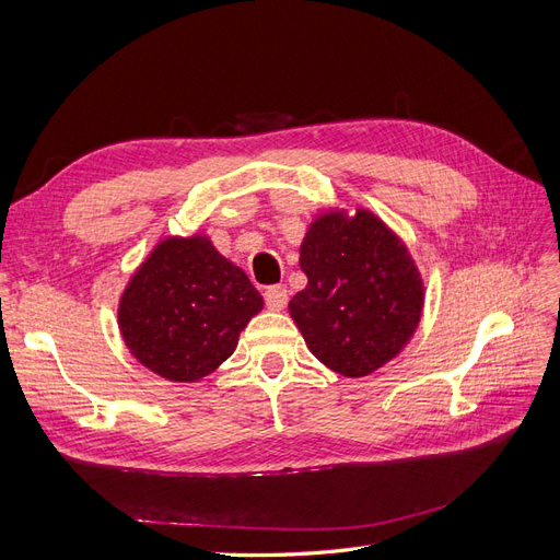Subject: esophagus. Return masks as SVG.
<instances>
[{"label": "esophagus", "instance_id": "34e87169", "mask_svg": "<svg viewBox=\"0 0 560 560\" xmlns=\"http://www.w3.org/2000/svg\"><path fill=\"white\" fill-rule=\"evenodd\" d=\"M264 299H266L268 311H282L287 306V299H290V294H287L284 287H268V290L264 292Z\"/></svg>", "mask_w": 560, "mask_h": 560}]
</instances>
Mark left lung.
Returning <instances> with one entry per match:
<instances>
[{"label": "left lung", "mask_w": 560, "mask_h": 560, "mask_svg": "<svg viewBox=\"0 0 560 560\" xmlns=\"http://www.w3.org/2000/svg\"><path fill=\"white\" fill-rule=\"evenodd\" d=\"M299 254L308 284L290 301V315L315 358L346 378L395 360L425 303L399 235L366 208H331L313 219Z\"/></svg>", "instance_id": "8db88e82"}]
</instances>
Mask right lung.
I'll return each mask as SVG.
<instances>
[{
	"mask_svg": "<svg viewBox=\"0 0 560 560\" xmlns=\"http://www.w3.org/2000/svg\"><path fill=\"white\" fill-rule=\"evenodd\" d=\"M261 308L245 270L208 235H167L118 299V329L132 358L156 376L196 383L231 358Z\"/></svg>",
	"mask_w": 560,
	"mask_h": 560,
	"instance_id": "obj_1",
	"label": "right lung"
}]
</instances>
